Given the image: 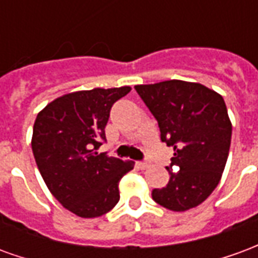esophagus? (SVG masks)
<instances>
[{"label": "esophagus", "mask_w": 258, "mask_h": 258, "mask_svg": "<svg viewBox=\"0 0 258 258\" xmlns=\"http://www.w3.org/2000/svg\"><path fill=\"white\" fill-rule=\"evenodd\" d=\"M137 167L141 168V170H145V168L149 167V163L148 162H137Z\"/></svg>", "instance_id": "1"}]
</instances>
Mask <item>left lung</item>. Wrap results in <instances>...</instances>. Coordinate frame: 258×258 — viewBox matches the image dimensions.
<instances>
[{"instance_id": "1", "label": "left lung", "mask_w": 258, "mask_h": 258, "mask_svg": "<svg viewBox=\"0 0 258 258\" xmlns=\"http://www.w3.org/2000/svg\"><path fill=\"white\" fill-rule=\"evenodd\" d=\"M142 101L159 123L160 138L174 148L170 173L162 189L152 198L173 211L202 205L216 189L227 164L232 123L222 96L199 83L167 80L135 85Z\"/></svg>"}]
</instances>
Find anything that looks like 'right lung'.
I'll return each mask as SVG.
<instances>
[{"mask_svg":"<svg viewBox=\"0 0 258 258\" xmlns=\"http://www.w3.org/2000/svg\"><path fill=\"white\" fill-rule=\"evenodd\" d=\"M131 87L74 91L37 114L31 148L49 192L81 218L106 214L120 199L118 181L134 162L99 153L113 103Z\"/></svg>","mask_w":258,"mask_h":258,"instance_id":"right-lung-1","label":"right lung"}]
</instances>
